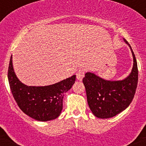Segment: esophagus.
<instances>
[{"mask_svg": "<svg viewBox=\"0 0 146 146\" xmlns=\"http://www.w3.org/2000/svg\"><path fill=\"white\" fill-rule=\"evenodd\" d=\"M84 73H85V70L83 69V68H80V69L78 70V72L76 73L77 79H78V80H82V78H84Z\"/></svg>", "mask_w": 146, "mask_h": 146, "instance_id": "1", "label": "esophagus"}]
</instances>
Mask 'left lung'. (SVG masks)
Listing matches in <instances>:
<instances>
[{
  "instance_id": "1",
  "label": "left lung",
  "mask_w": 146,
  "mask_h": 146,
  "mask_svg": "<svg viewBox=\"0 0 146 146\" xmlns=\"http://www.w3.org/2000/svg\"><path fill=\"white\" fill-rule=\"evenodd\" d=\"M134 64L130 75L123 80L108 81L91 73H86L83 78L88 105L98 118L115 116L125 110L134 98L138 84V67L135 55L130 45Z\"/></svg>"
}]
</instances>
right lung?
Masks as SVG:
<instances>
[{"label":"right lung","instance_id":"add662e5","mask_svg":"<svg viewBox=\"0 0 146 146\" xmlns=\"http://www.w3.org/2000/svg\"><path fill=\"white\" fill-rule=\"evenodd\" d=\"M7 77L14 100L22 111L36 121H47L60 116L64 96L75 83L76 76L74 75L49 86H27L16 76L11 56Z\"/></svg>","mask_w":146,"mask_h":146}]
</instances>
